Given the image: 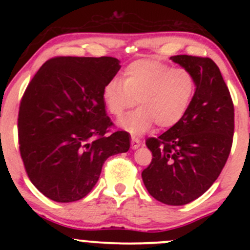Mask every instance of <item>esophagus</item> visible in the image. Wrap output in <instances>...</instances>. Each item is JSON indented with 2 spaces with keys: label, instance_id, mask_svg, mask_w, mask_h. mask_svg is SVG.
Instances as JSON below:
<instances>
[{
  "label": "esophagus",
  "instance_id": "esophagus-1",
  "mask_svg": "<svg viewBox=\"0 0 250 250\" xmlns=\"http://www.w3.org/2000/svg\"><path fill=\"white\" fill-rule=\"evenodd\" d=\"M130 145H132V148H133V150H137V148H139V147H140L141 141H140L139 139H138V138L133 137V138H132V140H130Z\"/></svg>",
  "mask_w": 250,
  "mask_h": 250
}]
</instances>
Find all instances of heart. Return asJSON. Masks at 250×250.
Returning a JSON list of instances; mask_svg holds the SVG:
<instances>
[{"label":"heart","mask_w":250,"mask_h":250,"mask_svg":"<svg viewBox=\"0 0 250 250\" xmlns=\"http://www.w3.org/2000/svg\"><path fill=\"white\" fill-rule=\"evenodd\" d=\"M196 81L188 70L172 69L155 59L130 62L123 78H111L103 89V100L113 117L121 118L137 103L134 112L120 122V127L141 135L157 125L170 128L180 122L195 95Z\"/></svg>","instance_id":"obj_1"}]
</instances>
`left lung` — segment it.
I'll use <instances>...</instances> for the list:
<instances>
[{
    "mask_svg": "<svg viewBox=\"0 0 250 250\" xmlns=\"http://www.w3.org/2000/svg\"><path fill=\"white\" fill-rule=\"evenodd\" d=\"M170 59L193 75L195 95L180 122L146 140L152 161L141 176L153 198L184 206L202 196L220 175L232 146L234 110L213 60L191 55Z\"/></svg>",
    "mask_w": 250,
    "mask_h": 250,
    "instance_id": "obj_1",
    "label": "left lung"
}]
</instances>
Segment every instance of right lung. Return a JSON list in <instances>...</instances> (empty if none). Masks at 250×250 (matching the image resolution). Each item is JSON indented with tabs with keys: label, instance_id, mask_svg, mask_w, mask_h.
<instances>
[{
	"label": "right lung",
	"instance_id": "right-lung-1",
	"mask_svg": "<svg viewBox=\"0 0 250 250\" xmlns=\"http://www.w3.org/2000/svg\"><path fill=\"white\" fill-rule=\"evenodd\" d=\"M121 69L112 57H58L44 62L19 107V150L31 183L49 200L75 202L92 191L110 156L129 150L112 125L103 89Z\"/></svg>",
	"mask_w": 250,
	"mask_h": 250
}]
</instances>
